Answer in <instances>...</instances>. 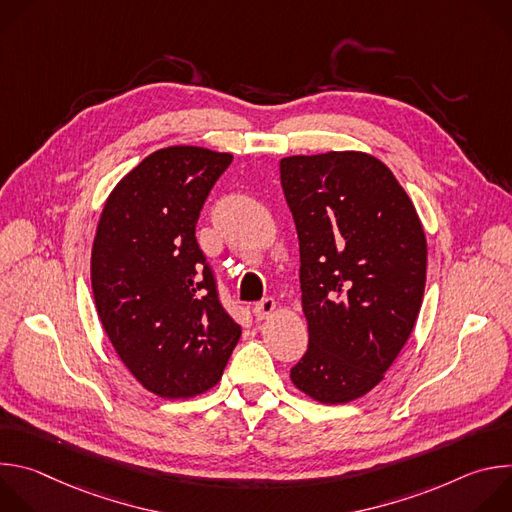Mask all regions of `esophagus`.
<instances>
[{
    "mask_svg": "<svg viewBox=\"0 0 512 512\" xmlns=\"http://www.w3.org/2000/svg\"><path fill=\"white\" fill-rule=\"evenodd\" d=\"M275 312V300L273 298H265V300H261L259 304H255L253 306V316H255V320H267L271 314Z\"/></svg>",
    "mask_w": 512,
    "mask_h": 512,
    "instance_id": "1",
    "label": "esophagus"
}]
</instances>
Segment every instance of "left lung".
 Masks as SVG:
<instances>
[{
	"label": "left lung",
	"mask_w": 512,
	"mask_h": 512,
	"mask_svg": "<svg viewBox=\"0 0 512 512\" xmlns=\"http://www.w3.org/2000/svg\"><path fill=\"white\" fill-rule=\"evenodd\" d=\"M281 186L300 241L310 344L289 377L326 405L375 389L421 310L427 243L393 172L364 152L289 156Z\"/></svg>",
	"instance_id": "left-lung-1"
}]
</instances>
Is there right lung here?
<instances>
[{"instance_id": "add662e5", "label": "right lung", "mask_w": 512, "mask_h": 512, "mask_svg": "<svg viewBox=\"0 0 512 512\" xmlns=\"http://www.w3.org/2000/svg\"><path fill=\"white\" fill-rule=\"evenodd\" d=\"M231 154L170 145L109 194L93 241L99 320L129 373L164 399L212 389L241 338L196 243L202 204Z\"/></svg>"}]
</instances>
